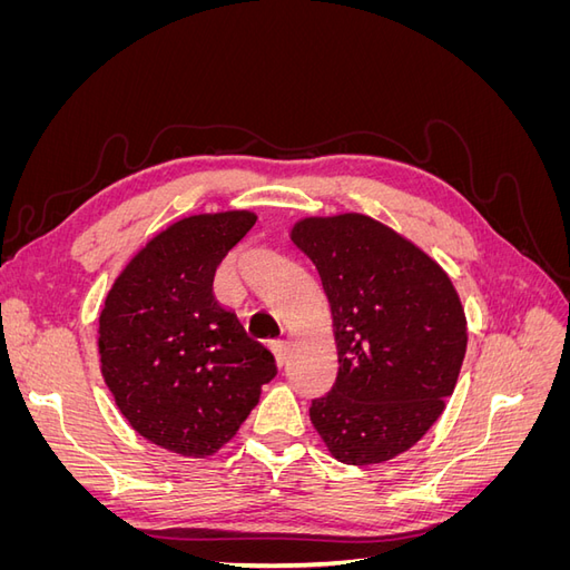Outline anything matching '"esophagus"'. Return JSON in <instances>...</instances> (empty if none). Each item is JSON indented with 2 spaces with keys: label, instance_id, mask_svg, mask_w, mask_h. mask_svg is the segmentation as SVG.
I'll return each instance as SVG.
<instances>
[{
  "label": "esophagus",
  "instance_id": "34e87169",
  "mask_svg": "<svg viewBox=\"0 0 570 570\" xmlns=\"http://www.w3.org/2000/svg\"><path fill=\"white\" fill-rule=\"evenodd\" d=\"M271 352L275 356V364H278L281 368L287 364V354H289V347L285 340H278V342H271Z\"/></svg>",
  "mask_w": 570,
  "mask_h": 570
}]
</instances>
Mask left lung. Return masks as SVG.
<instances>
[{
  "instance_id": "left-lung-1",
  "label": "left lung",
  "mask_w": 570,
  "mask_h": 570,
  "mask_svg": "<svg viewBox=\"0 0 570 570\" xmlns=\"http://www.w3.org/2000/svg\"><path fill=\"white\" fill-rule=\"evenodd\" d=\"M289 239L321 275L337 347V381L308 419L337 461H390L456 387L469 344L459 292L433 256L366 214L304 216Z\"/></svg>"
}]
</instances>
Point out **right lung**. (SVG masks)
I'll return each mask as SVG.
<instances>
[{"label":"right lung","instance_id":"1","mask_svg":"<svg viewBox=\"0 0 570 570\" xmlns=\"http://www.w3.org/2000/svg\"><path fill=\"white\" fill-rule=\"evenodd\" d=\"M256 223L185 216L116 275L99 312V371L137 435L187 459L228 444L275 375L271 352L214 299V275Z\"/></svg>","mask_w":570,"mask_h":570}]
</instances>
